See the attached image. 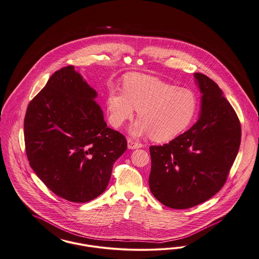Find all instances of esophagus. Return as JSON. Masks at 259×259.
<instances>
[{"label":"esophagus","mask_w":259,"mask_h":259,"mask_svg":"<svg viewBox=\"0 0 259 259\" xmlns=\"http://www.w3.org/2000/svg\"><path fill=\"white\" fill-rule=\"evenodd\" d=\"M127 147L130 149H137V148H141L143 147V144L142 143H139L138 141L132 139V138H128L127 139Z\"/></svg>","instance_id":"34e87169"}]
</instances>
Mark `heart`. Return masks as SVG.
<instances>
[{"label":"heart","mask_w":259,"mask_h":259,"mask_svg":"<svg viewBox=\"0 0 259 259\" xmlns=\"http://www.w3.org/2000/svg\"><path fill=\"white\" fill-rule=\"evenodd\" d=\"M107 109L112 125L119 127L138 109L139 120L130 132L134 137L149 136L156 141L176 138L190 124L196 112L194 94L154 76L130 73L123 90H111Z\"/></svg>","instance_id":"obj_1"}]
</instances>
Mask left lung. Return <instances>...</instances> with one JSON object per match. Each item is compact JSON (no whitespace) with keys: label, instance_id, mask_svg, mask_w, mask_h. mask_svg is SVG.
<instances>
[{"label":"left lung","instance_id":"left-lung-1","mask_svg":"<svg viewBox=\"0 0 259 259\" xmlns=\"http://www.w3.org/2000/svg\"><path fill=\"white\" fill-rule=\"evenodd\" d=\"M194 77L202 94L198 121L169 143L149 148V188L174 209L198 205L221 190L241 144V122L223 91L203 73Z\"/></svg>","mask_w":259,"mask_h":259}]
</instances>
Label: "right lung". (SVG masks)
<instances>
[{"instance_id":"right-lung-1","label":"right lung","mask_w":259,"mask_h":259,"mask_svg":"<svg viewBox=\"0 0 259 259\" xmlns=\"http://www.w3.org/2000/svg\"><path fill=\"white\" fill-rule=\"evenodd\" d=\"M97 92L73 66L54 72L28 104L24 118L25 151L45 186L70 202L102 194L126 139L107 126L95 101Z\"/></svg>"}]
</instances>
